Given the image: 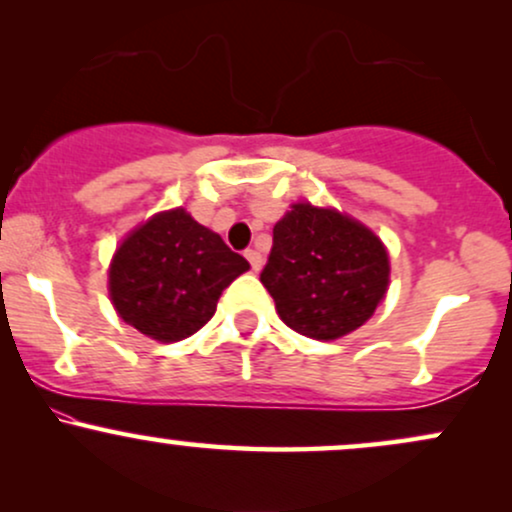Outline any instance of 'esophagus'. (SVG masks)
Masks as SVG:
<instances>
[{
	"label": "esophagus",
	"mask_w": 512,
	"mask_h": 512,
	"mask_svg": "<svg viewBox=\"0 0 512 512\" xmlns=\"http://www.w3.org/2000/svg\"><path fill=\"white\" fill-rule=\"evenodd\" d=\"M245 257H248L252 272H260V269H262V255H260V252L250 248V250H245Z\"/></svg>",
	"instance_id": "esophagus-1"
}]
</instances>
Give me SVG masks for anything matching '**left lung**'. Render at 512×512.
<instances>
[{
  "instance_id": "left-lung-1",
  "label": "left lung",
  "mask_w": 512,
  "mask_h": 512,
  "mask_svg": "<svg viewBox=\"0 0 512 512\" xmlns=\"http://www.w3.org/2000/svg\"><path fill=\"white\" fill-rule=\"evenodd\" d=\"M260 281L291 330L330 342L375 313L390 281V260L363 223L334 209L293 204L274 226Z\"/></svg>"
}]
</instances>
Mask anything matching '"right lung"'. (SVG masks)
<instances>
[{
    "label": "right lung",
    "mask_w": 512,
    "mask_h": 512,
    "mask_svg": "<svg viewBox=\"0 0 512 512\" xmlns=\"http://www.w3.org/2000/svg\"><path fill=\"white\" fill-rule=\"evenodd\" d=\"M248 269L243 255L185 209L163 211L117 248L110 298L134 330L158 342H180L207 325L223 289Z\"/></svg>",
    "instance_id": "right-lung-1"
}]
</instances>
